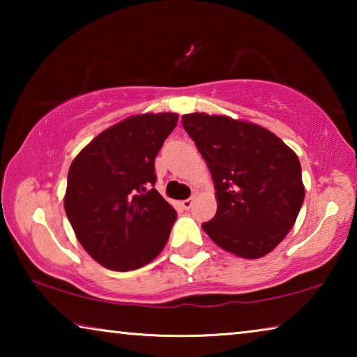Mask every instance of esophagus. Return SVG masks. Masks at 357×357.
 I'll use <instances>...</instances> for the list:
<instances>
[{
	"instance_id": "esophagus-1",
	"label": "esophagus",
	"mask_w": 357,
	"mask_h": 357,
	"mask_svg": "<svg viewBox=\"0 0 357 357\" xmlns=\"http://www.w3.org/2000/svg\"><path fill=\"white\" fill-rule=\"evenodd\" d=\"M181 204H183L184 209H190L192 204H193V198H187V200H184Z\"/></svg>"
}]
</instances>
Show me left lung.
I'll return each instance as SVG.
<instances>
[{"mask_svg": "<svg viewBox=\"0 0 357 357\" xmlns=\"http://www.w3.org/2000/svg\"><path fill=\"white\" fill-rule=\"evenodd\" d=\"M213 176L217 213L203 229L233 255H268L293 228L304 202L301 162L261 126L225 114H183Z\"/></svg>", "mask_w": 357, "mask_h": 357, "instance_id": "obj_1", "label": "left lung"}]
</instances>
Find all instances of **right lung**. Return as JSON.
<instances>
[{
	"label": "right lung",
	"instance_id": "add662e5",
	"mask_svg": "<svg viewBox=\"0 0 357 357\" xmlns=\"http://www.w3.org/2000/svg\"><path fill=\"white\" fill-rule=\"evenodd\" d=\"M178 113L132 114L72 160L64 211L78 243L107 269L134 271L164 250L176 211L154 189V159Z\"/></svg>",
	"mask_w": 357,
	"mask_h": 357
}]
</instances>
